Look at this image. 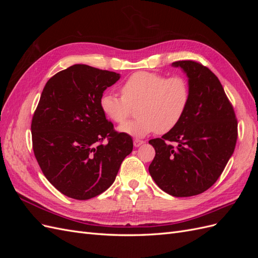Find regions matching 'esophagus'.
<instances>
[{
	"instance_id": "esophagus-1",
	"label": "esophagus",
	"mask_w": 258,
	"mask_h": 258,
	"mask_svg": "<svg viewBox=\"0 0 258 258\" xmlns=\"http://www.w3.org/2000/svg\"><path fill=\"white\" fill-rule=\"evenodd\" d=\"M145 142L143 141V140H139V139H135L134 140V145L136 146V147H139L140 145H142V144H144Z\"/></svg>"
}]
</instances>
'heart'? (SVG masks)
<instances>
[{"mask_svg": "<svg viewBox=\"0 0 258 258\" xmlns=\"http://www.w3.org/2000/svg\"><path fill=\"white\" fill-rule=\"evenodd\" d=\"M121 97L105 92L100 98V107L115 123L126 120L132 107L138 118L118 128L122 134L142 138L157 131L166 134L182 120L190 102V86L184 76L168 77L160 73L137 72L123 82Z\"/></svg>", "mask_w": 258, "mask_h": 258, "instance_id": "obj_1", "label": "heart"}]
</instances>
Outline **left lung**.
I'll list each match as a JSON object with an SVG mask.
<instances>
[{
	"label": "left lung",
	"instance_id": "obj_1",
	"mask_svg": "<svg viewBox=\"0 0 258 258\" xmlns=\"http://www.w3.org/2000/svg\"><path fill=\"white\" fill-rule=\"evenodd\" d=\"M172 66L182 68L188 77L190 102L175 128L150 140L156 155L148 171L163 191L190 197L209 189L221 176L235 151L238 121L220 80L210 69L192 60Z\"/></svg>",
	"mask_w": 258,
	"mask_h": 258
}]
</instances>
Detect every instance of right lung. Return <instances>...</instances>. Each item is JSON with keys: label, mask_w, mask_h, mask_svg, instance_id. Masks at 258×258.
<instances>
[{"label": "right lung", "mask_w": 258, "mask_h": 258, "mask_svg": "<svg viewBox=\"0 0 258 258\" xmlns=\"http://www.w3.org/2000/svg\"><path fill=\"white\" fill-rule=\"evenodd\" d=\"M119 74L74 64L46 83L32 117V147L42 172L66 196L87 200L115 181L134 148L100 107V98Z\"/></svg>", "instance_id": "1"}]
</instances>
